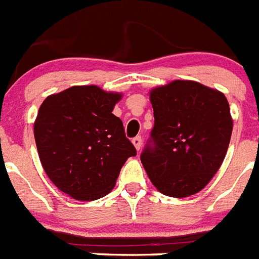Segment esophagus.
Masks as SVG:
<instances>
[{
  "label": "esophagus",
  "mask_w": 259,
  "mask_h": 259,
  "mask_svg": "<svg viewBox=\"0 0 259 259\" xmlns=\"http://www.w3.org/2000/svg\"><path fill=\"white\" fill-rule=\"evenodd\" d=\"M132 144L135 145V148H136V150L139 152V150L141 149V145H143V140H141V136H136L132 139Z\"/></svg>",
  "instance_id": "34e87169"
}]
</instances>
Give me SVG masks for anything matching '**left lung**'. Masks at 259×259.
Wrapping results in <instances>:
<instances>
[{"mask_svg":"<svg viewBox=\"0 0 259 259\" xmlns=\"http://www.w3.org/2000/svg\"><path fill=\"white\" fill-rule=\"evenodd\" d=\"M154 127L141 163L161 193L183 198L202 191L223 162L232 118L217 89L175 80L150 91Z\"/></svg>","mask_w":259,"mask_h":259,"instance_id":"1","label":"left lung"}]
</instances>
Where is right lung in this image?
Masks as SVG:
<instances>
[{
    "label": "right lung",
    "mask_w": 259,
    "mask_h": 259,
    "mask_svg": "<svg viewBox=\"0 0 259 259\" xmlns=\"http://www.w3.org/2000/svg\"><path fill=\"white\" fill-rule=\"evenodd\" d=\"M120 93L75 85L45 98L33 125L38 157L59 191L79 201L104 197L120 168L136 155L113 114Z\"/></svg>",
    "instance_id": "right-lung-1"
}]
</instances>
